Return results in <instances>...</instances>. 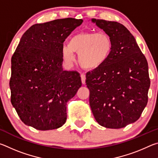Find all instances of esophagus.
I'll list each match as a JSON object with an SVG mask.
<instances>
[{
  "instance_id": "1",
  "label": "esophagus",
  "mask_w": 158,
  "mask_h": 158,
  "mask_svg": "<svg viewBox=\"0 0 158 158\" xmlns=\"http://www.w3.org/2000/svg\"><path fill=\"white\" fill-rule=\"evenodd\" d=\"M81 78L82 84H84L85 83V74H81Z\"/></svg>"
}]
</instances>
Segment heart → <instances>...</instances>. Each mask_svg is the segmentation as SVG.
Instances as JSON below:
<instances>
[{"mask_svg":"<svg viewBox=\"0 0 158 158\" xmlns=\"http://www.w3.org/2000/svg\"><path fill=\"white\" fill-rule=\"evenodd\" d=\"M113 41L106 33H81L69 40L68 46H63L61 56L64 61L71 65L75 60L73 53H78L82 68L95 69L105 63L111 55Z\"/></svg>","mask_w":158,"mask_h":158,"instance_id":"heart-1","label":"heart"}]
</instances>
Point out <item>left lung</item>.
<instances>
[{"label": "left lung", "instance_id": "1", "mask_svg": "<svg viewBox=\"0 0 158 158\" xmlns=\"http://www.w3.org/2000/svg\"><path fill=\"white\" fill-rule=\"evenodd\" d=\"M113 41L107 60L86 74L89 103L102 126L118 129L137 121L148 102V66L135 38L116 21L93 19Z\"/></svg>", "mask_w": 158, "mask_h": 158}]
</instances>
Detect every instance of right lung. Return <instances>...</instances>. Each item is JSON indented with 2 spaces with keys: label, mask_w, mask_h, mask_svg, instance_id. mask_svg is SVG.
Here are the masks:
<instances>
[{
  "label": "right lung",
  "mask_w": 158,
  "mask_h": 158,
  "mask_svg": "<svg viewBox=\"0 0 158 158\" xmlns=\"http://www.w3.org/2000/svg\"><path fill=\"white\" fill-rule=\"evenodd\" d=\"M82 19L34 24L21 37L11 59V102L24 124L54 130L65 124L67 102L81 86L77 71L63 69V42Z\"/></svg>",
  "instance_id": "right-lung-1"
}]
</instances>
